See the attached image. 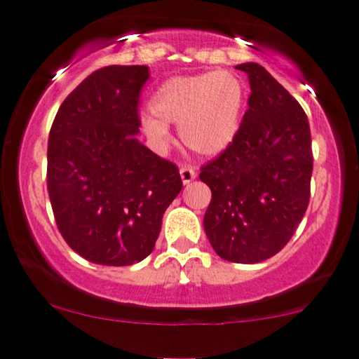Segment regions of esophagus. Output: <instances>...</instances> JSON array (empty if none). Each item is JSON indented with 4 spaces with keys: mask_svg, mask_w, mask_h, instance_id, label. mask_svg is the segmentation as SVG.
<instances>
[{
    "mask_svg": "<svg viewBox=\"0 0 359 359\" xmlns=\"http://www.w3.org/2000/svg\"><path fill=\"white\" fill-rule=\"evenodd\" d=\"M180 175H181V181H183V184H189L191 181L196 178V171L193 168H189V166H183V168H180Z\"/></svg>",
    "mask_w": 359,
    "mask_h": 359,
    "instance_id": "esophagus-1",
    "label": "esophagus"
}]
</instances>
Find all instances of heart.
<instances>
[{"instance_id":"b5f03b06","label":"heart","mask_w":359,"mask_h":359,"mask_svg":"<svg viewBox=\"0 0 359 359\" xmlns=\"http://www.w3.org/2000/svg\"><path fill=\"white\" fill-rule=\"evenodd\" d=\"M245 90L230 72L173 76L149 101L142 117L147 137L156 145L170 140L168 124H180L181 142L196 155L214 158L232 145L242 124Z\"/></svg>"}]
</instances>
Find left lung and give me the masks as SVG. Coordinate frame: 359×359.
Listing matches in <instances>:
<instances>
[{"label":"left lung","instance_id":"obj_1","mask_svg":"<svg viewBox=\"0 0 359 359\" xmlns=\"http://www.w3.org/2000/svg\"><path fill=\"white\" fill-rule=\"evenodd\" d=\"M250 81L248 109L232 145L201 168L212 191L204 230L214 252L252 264L283 250L311 198V127L301 104L258 63L235 67Z\"/></svg>","mask_w":359,"mask_h":359}]
</instances>
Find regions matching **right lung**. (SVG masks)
<instances>
[{
  "mask_svg": "<svg viewBox=\"0 0 359 359\" xmlns=\"http://www.w3.org/2000/svg\"><path fill=\"white\" fill-rule=\"evenodd\" d=\"M147 65H111L62 102L47 149V189L57 227L73 252L129 266L155 248L180 171L137 139Z\"/></svg>",
  "mask_w": 359,
  "mask_h": 359,
  "instance_id": "add662e5",
  "label": "right lung"
}]
</instances>
